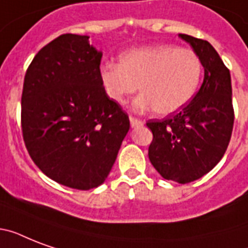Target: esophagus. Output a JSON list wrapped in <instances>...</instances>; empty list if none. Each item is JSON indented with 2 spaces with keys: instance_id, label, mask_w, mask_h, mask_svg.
<instances>
[{
  "instance_id": "1",
  "label": "esophagus",
  "mask_w": 248,
  "mask_h": 248,
  "mask_svg": "<svg viewBox=\"0 0 248 248\" xmlns=\"http://www.w3.org/2000/svg\"><path fill=\"white\" fill-rule=\"evenodd\" d=\"M130 124H131V127H139V126H143L144 121L136 118V117H130Z\"/></svg>"
}]
</instances>
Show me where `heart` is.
<instances>
[{"label":"heart","mask_w":248,"mask_h":248,"mask_svg":"<svg viewBox=\"0 0 248 248\" xmlns=\"http://www.w3.org/2000/svg\"><path fill=\"white\" fill-rule=\"evenodd\" d=\"M203 65L190 48L155 45L132 48L120 56L118 65L103 64L99 78L107 96L124 105L140 89L136 112L155 109L161 116L179 112L192 100L200 86Z\"/></svg>","instance_id":"obj_1"}]
</instances>
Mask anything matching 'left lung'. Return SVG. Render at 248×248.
Listing matches in <instances>:
<instances>
[{"instance_id":"1","label":"left lung","mask_w":248,"mask_h":248,"mask_svg":"<svg viewBox=\"0 0 248 248\" xmlns=\"http://www.w3.org/2000/svg\"><path fill=\"white\" fill-rule=\"evenodd\" d=\"M192 46L204 68L203 83L180 112L151 120L153 134L148 155L167 180L186 184L200 179L223 158L231 141L234 110L229 69L210 42L179 34Z\"/></svg>"}]
</instances>
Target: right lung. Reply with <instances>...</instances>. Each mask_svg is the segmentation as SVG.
<instances>
[{
	"label": "right lung",
	"instance_id": "1",
	"mask_svg": "<svg viewBox=\"0 0 248 248\" xmlns=\"http://www.w3.org/2000/svg\"><path fill=\"white\" fill-rule=\"evenodd\" d=\"M89 36L62 34L33 58L21 93V131L33 162L79 190L103 184L130 130L127 113L99 78L101 51Z\"/></svg>",
	"mask_w": 248,
	"mask_h": 248
}]
</instances>
